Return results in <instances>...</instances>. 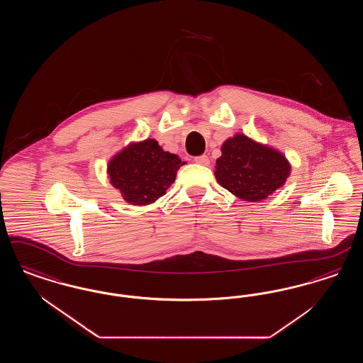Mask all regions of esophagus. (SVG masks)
Segmentation results:
<instances>
[{
	"instance_id": "1",
	"label": "esophagus",
	"mask_w": 363,
	"mask_h": 363,
	"mask_svg": "<svg viewBox=\"0 0 363 363\" xmlns=\"http://www.w3.org/2000/svg\"><path fill=\"white\" fill-rule=\"evenodd\" d=\"M194 162L197 164H201V166H208L209 164V157L207 155L196 156Z\"/></svg>"
}]
</instances>
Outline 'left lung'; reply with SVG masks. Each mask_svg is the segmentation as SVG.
<instances>
[{
  "label": "left lung",
  "mask_w": 363,
  "mask_h": 363,
  "mask_svg": "<svg viewBox=\"0 0 363 363\" xmlns=\"http://www.w3.org/2000/svg\"><path fill=\"white\" fill-rule=\"evenodd\" d=\"M220 151L215 166L216 181L243 201L268 199L291 173V164L281 152L241 133L227 138Z\"/></svg>",
  "instance_id": "left-lung-1"
}]
</instances>
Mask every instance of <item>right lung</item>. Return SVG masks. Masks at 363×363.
<instances>
[{"instance_id": "obj_1", "label": "right lung", "mask_w": 363, "mask_h": 363, "mask_svg": "<svg viewBox=\"0 0 363 363\" xmlns=\"http://www.w3.org/2000/svg\"><path fill=\"white\" fill-rule=\"evenodd\" d=\"M185 164L178 155L163 151L155 138L130 143L107 164L110 184L132 206H148L166 194L177 172Z\"/></svg>"}]
</instances>
